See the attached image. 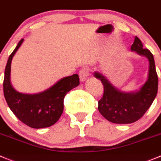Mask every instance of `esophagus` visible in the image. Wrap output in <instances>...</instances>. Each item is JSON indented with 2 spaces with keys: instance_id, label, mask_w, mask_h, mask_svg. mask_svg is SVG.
<instances>
[{
  "instance_id": "34e87169",
  "label": "esophagus",
  "mask_w": 161,
  "mask_h": 161,
  "mask_svg": "<svg viewBox=\"0 0 161 161\" xmlns=\"http://www.w3.org/2000/svg\"><path fill=\"white\" fill-rule=\"evenodd\" d=\"M89 75H90V72H89L88 68H82V69L79 71V79H80V80L82 81V82H84V81L88 78Z\"/></svg>"
}]
</instances>
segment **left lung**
Here are the masks:
<instances>
[{
    "label": "left lung",
    "mask_w": 161,
    "mask_h": 161,
    "mask_svg": "<svg viewBox=\"0 0 161 161\" xmlns=\"http://www.w3.org/2000/svg\"><path fill=\"white\" fill-rule=\"evenodd\" d=\"M131 50L145 56L149 62L148 80L136 93H122L115 89L105 77L95 72L104 86V93L98 101V110L107 120L114 124H131L144 115L155 99L158 90V76L153 56L148 49H144L141 40L135 37Z\"/></svg>",
    "instance_id": "left-lung-1"
}]
</instances>
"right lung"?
<instances>
[{
  "instance_id": "add662e5",
  "label": "right lung",
  "mask_w": 161,
  "mask_h": 161,
  "mask_svg": "<svg viewBox=\"0 0 161 161\" xmlns=\"http://www.w3.org/2000/svg\"><path fill=\"white\" fill-rule=\"evenodd\" d=\"M18 43L8 57L4 71L3 90L6 102L15 116L32 128H44L53 125L64 111L65 95L79 84L77 74L60 79L51 88L37 94H24L17 92L10 82L11 63L13 56L22 45Z\"/></svg>"
}]
</instances>
